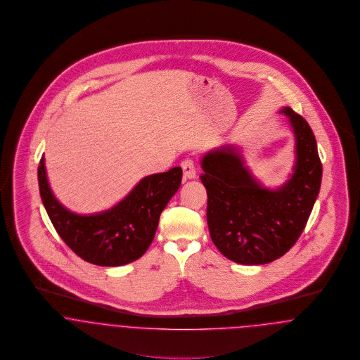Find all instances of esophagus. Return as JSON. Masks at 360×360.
Instances as JSON below:
<instances>
[{
	"mask_svg": "<svg viewBox=\"0 0 360 360\" xmlns=\"http://www.w3.org/2000/svg\"><path fill=\"white\" fill-rule=\"evenodd\" d=\"M181 168H183V173H184V179L191 180L196 177V168H195V162L191 158H186L181 161Z\"/></svg>",
	"mask_w": 360,
	"mask_h": 360,
	"instance_id": "34e87169",
	"label": "esophagus"
}]
</instances>
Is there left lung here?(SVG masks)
I'll return each mask as SVG.
<instances>
[{"mask_svg":"<svg viewBox=\"0 0 360 360\" xmlns=\"http://www.w3.org/2000/svg\"><path fill=\"white\" fill-rule=\"evenodd\" d=\"M279 114L288 119L295 154L292 172L281 187H265L246 167L241 148L233 145L212 149L200 161L211 240L238 264L282 257L300 238L321 187V161L310 126L290 107Z\"/></svg>","mask_w":360,"mask_h":360,"instance_id":"1","label":"left lung"}]
</instances>
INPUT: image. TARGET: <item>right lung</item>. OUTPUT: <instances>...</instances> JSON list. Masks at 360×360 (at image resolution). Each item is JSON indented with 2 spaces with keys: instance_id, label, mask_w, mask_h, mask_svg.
<instances>
[{
  "instance_id": "1",
  "label": "right lung",
  "mask_w": 360,
  "mask_h": 360,
  "mask_svg": "<svg viewBox=\"0 0 360 360\" xmlns=\"http://www.w3.org/2000/svg\"><path fill=\"white\" fill-rule=\"evenodd\" d=\"M180 167L143 177L119 203L94 214L65 207L50 187L44 155L38 168L43 206L60 238L88 263L103 266L129 264L152 244L160 215L181 184Z\"/></svg>"
}]
</instances>
